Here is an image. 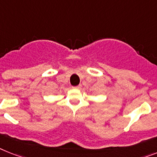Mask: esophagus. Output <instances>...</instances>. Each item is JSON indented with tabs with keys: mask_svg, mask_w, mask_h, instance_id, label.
<instances>
[{
	"mask_svg": "<svg viewBox=\"0 0 157 157\" xmlns=\"http://www.w3.org/2000/svg\"><path fill=\"white\" fill-rule=\"evenodd\" d=\"M75 89H77V90H80L82 89V85H78V86H74Z\"/></svg>",
	"mask_w": 157,
	"mask_h": 157,
	"instance_id": "1",
	"label": "esophagus"
}]
</instances>
